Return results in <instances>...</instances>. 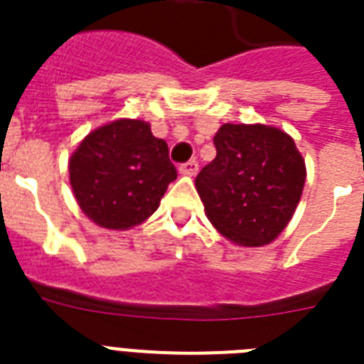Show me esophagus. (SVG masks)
<instances>
[{
	"mask_svg": "<svg viewBox=\"0 0 364 364\" xmlns=\"http://www.w3.org/2000/svg\"><path fill=\"white\" fill-rule=\"evenodd\" d=\"M179 173L188 177L196 176V173H198V162H196V160H188V162L179 166Z\"/></svg>",
	"mask_w": 364,
	"mask_h": 364,
	"instance_id": "1",
	"label": "esophagus"
}]
</instances>
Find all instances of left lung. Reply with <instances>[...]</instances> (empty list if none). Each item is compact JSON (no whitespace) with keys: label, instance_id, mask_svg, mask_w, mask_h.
Instances as JSON below:
<instances>
[{"label":"left lung","instance_id":"1","mask_svg":"<svg viewBox=\"0 0 364 364\" xmlns=\"http://www.w3.org/2000/svg\"><path fill=\"white\" fill-rule=\"evenodd\" d=\"M217 156L196 176L210 223L236 245L260 247L293 219L306 183L294 139L276 126L223 124Z\"/></svg>","mask_w":364,"mask_h":364}]
</instances>
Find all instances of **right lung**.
Wrapping results in <instances>:
<instances>
[{
    "label": "right lung",
    "mask_w": 364,
    "mask_h": 364,
    "mask_svg": "<svg viewBox=\"0 0 364 364\" xmlns=\"http://www.w3.org/2000/svg\"><path fill=\"white\" fill-rule=\"evenodd\" d=\"M176 177L168 143L153 136L149 122L134 119L92 130L70 159L77 204L90 221L109 230L147 221Z\"/></svg>",
    "instance_id": "add662e5"
}]
</instances>
